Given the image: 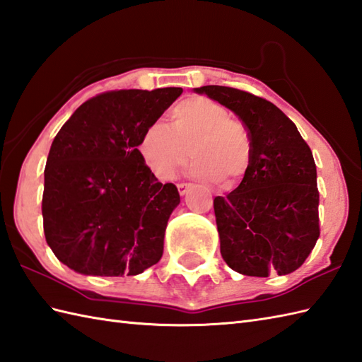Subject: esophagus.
<instances>
[{
    "mask_svg": "<svg viewBox=\"0 0 362 362\" xmlns=\"http://www.w3.org/2000/svg\"><path fill=\"white\" fill-rule=\"evenodd\" d=\"M176 187H178L181 195H186L187 190L192 187V184H189V182H178V184H176Z\"/></svg>",
    "mask_w": 362,
    "mask_h": 362,
    "instance_id": "obj_1",
    "label": "esophagus"
}]
</instances>
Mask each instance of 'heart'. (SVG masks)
<instances>
[{"mask_svg": "<svg viewBox=\"0 0 362 362\" xmlns=\"http://www.w3.org/2000/svg\"><path fill=\"white\" fill-rule=\"evenodd\" d=\"M172 124L151 122L142 132L138 153L159 180H172L190 159L195 176L220 189H234L245 180L252 160L247 128L220 103L202 95L181 100L170 111Z\"/></svg>", "mask_w": 362, "mask_h": 362, "instance_id": "obj_1", "label": "heart"}]
</instances>
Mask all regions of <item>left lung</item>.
<instances>
[{
	"mask_svg": "<svg viewBox=\"0 0 362 362\" xmlns=\"http://www.w3.org/2000/svg\"><path fill=\"white\" fill-rule=\"evenodd\" d=\"M195 91L234 111L252 141L245 180L214 199L224 262L245 276L290 274L307 260L320 234L316 164L308 144L267 99L220 85Z\"/></svg>",
	"mask_w": 362,
	"mask_h": 362,
	"instance_id": "obj_1",
	"label": "left lung"
}]
</instances>
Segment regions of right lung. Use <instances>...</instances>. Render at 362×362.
I'll list each match as a JSON object with an SVG mask.
<instances>
[{"label":"right lung","instance_id":"1","mask_svg":"<svg viewBox=\"0 0 362 362\" xmlns=\"http://www.w3.org/2000/svg\"><path fill=\"white\" fill-rule=\"evenodd\" d=\"M182 88L115 90L82 103L52 141L42 202L47 245L86 276H136L160 260L180 204L138 153L142 132Z\"/></svg>","mask_w":362,"mask_h":362}]
</instances>
